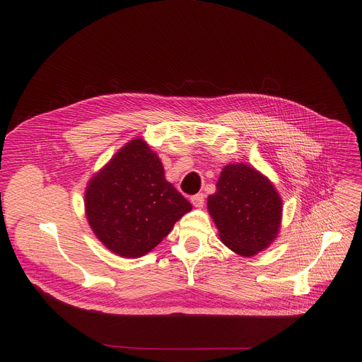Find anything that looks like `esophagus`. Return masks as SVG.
Returning <instances> with one entry per match:
<instances>
[{"instance_id": "34e87169", "label": "esophagus", "mask_w": 362, "mask_h": 362, "mask_svg": "<svg viewBox=\"0 0 362 362\" xmlns=\"http://www.w3.org/2000/svg\"><path fill=\"white\" fill-rule=\"evenodd\" d=\"M191 202L195 208H201L204 205V195L202 194H197L191 198Z\"/></svg>"}]
</instances>
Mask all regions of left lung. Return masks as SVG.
I'll list each match as a JSON object with an SVG mask.
<instances>
[{"instance_id":"obj_1","label":"left lung","mask_w":362,"mask_h":362,"mask_svg":"<svg viewBox=\"0 0 362 362\" xmlns=\"http://www.w3.org/2000/svg\"><path fill=\"white\" fill-rule=\"evenodd\" d=\"M220 240L240 257H254L276 240L283 204L273 182L252 165L223 167L216 192L208 197Z\"/></svg>"}]
</instances>
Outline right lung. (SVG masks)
I'll list each match as a JSON object with an SVG mask.
<instances>
[{"label":"right lung","mask_w":362,"mask_h":362,"mask_svg":"<svg viewBox=\"0 0 362 362\" xmlns=\"http://www.w3.org/2000/svg\"><path fill=\"white\" fill-rule=\"evenodd\" d=\"M191 210L142 138L122 146L92 175L85 191V216L93 235L123 258L151 252Z\"/></svg>","instance_id":"1"}]
</instances>
